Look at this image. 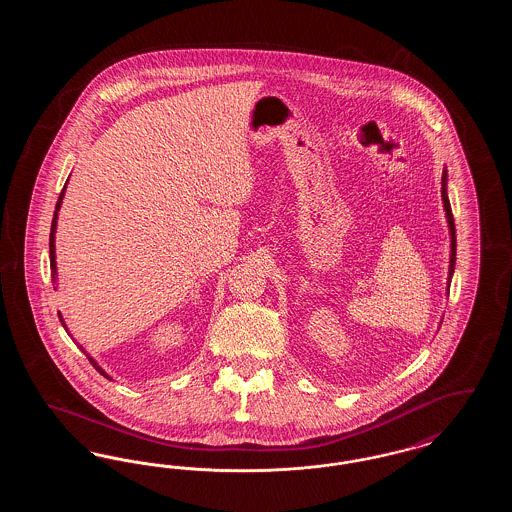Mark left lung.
<instances>
[{"mask_svg": "<svg viewBox=\"0 0 512 512\" xmlns=\"http://www.w3.org/2000/svg\"><path fill=\"white\" fill-rule=\"evenodd\" d=\"M441 199H443V209L447 215V224H449V234H451V257H449V282L455 272V259H457V238H455V219L451 213V203L447 197V171L441 174ZM449 282H447V295H449Z\"/></svg>", "mask_w": 512, "mask_h": 512, "instance_id": "8db88e82", "label": "left lung"}]
</instances>
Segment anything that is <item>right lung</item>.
Wrapping results in <instances>:
<instances>
[{
    "label": "right lung",
    "mask_w": 512,
    "mask_h": 512,
    "mask_svg": "<svg viewBox=\"0 0 512 512\" xmlns=\"http://www.w3.org/2000/svg\"><path fill=\"white\" fill-rule=\"evenodd\" d=\"M65 188H67V184H65ZM65 188L61 190V195H59V199H57V205H55V213H53V220H51V232H49V267H51V272H53V278H55V274H57V265H55V228H57V213H59V209H61V203H63V195H65ZM59 315V320H61V324H63V328L67 330V324H65V320L61 317V313H57ZM84 351V349H82ZM86 353V351H84ZM88 361L94 365V368L98 370L101 376H105L107 380H111L109 378V374L101 368V366L88 355Z\"/></svg>",
    "instance_id": "1"
}]
</instances>
